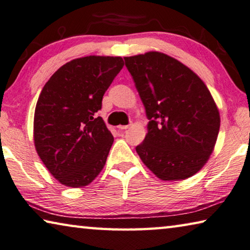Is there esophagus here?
Returning <instances> with one entry per match:
<instances>
[{"label":"esophagus","instance_id":"34e87169","mask_svg":"<svg viewBox=\"0 0 250 250\" xmlns=\"http://www.w3.org/2000/svg\"><path fill=\"white\" fill-rule=\"evenodd\" d=\"M128 127H129V125H121V126H117L118 130H125V129H127Z\"/></svg>","mask_w":250,"mask_h":250}]
</instances>
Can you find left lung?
Masks as SVG:
<instances>
[{
  "label": "left lung",
  "instance_id": "left-lung-1",
  "mask_svg": "<svg viewBox=\"0 0 250 250\" xmlns=\"http://www.w3.org/2000/svg\"><path fill=\"white\" fill-rule=\"evenodd\" d=\"M124 61L149 121L137 154L163 181L190 177L217 141L220 117L210 92L190 68L164 53Z\"/></svg>",
  "mask_w": 250,
  "mask_h": 250
}]
</instances>
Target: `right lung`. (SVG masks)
Masks as SVG:
<instances>
[{
    "label": "right lung",
    "mask_w": 250,
    "mask_h": 250,
    "mask_svg": "<svg viewBox=\"0 0 250 250\" xmlns=\"http://www.w3.org/2000/svg\"><path fill=\"white\" fill-rule=\"evenodd\" d=\"M124 66L122 57L85 56L64 64L44 85L34 114V144L61 184L88 185L101 173L114 142L102 100Z\"/></svg>",
    "instance_id": "1"
}]
</instances>
